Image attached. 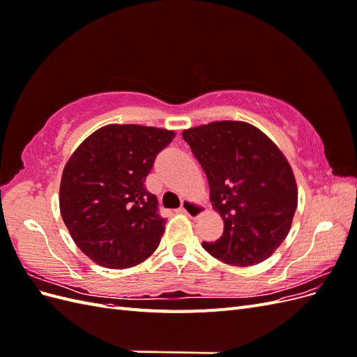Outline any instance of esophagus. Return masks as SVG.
<instances>
[{"instance_id": "34e87169", "label": "esophagus", "mask_w": 357, "mask_h": 357, "mask_svg": "<svg viewBox=\"0 0 357 357\" xmlns=\"http://www.w3.org/2000/svg\"><path fill=\"white\" fill-rule=\"evenodd\" d=\"M204 207L201 204L195 202V201H190V199H185L181 202V207H180V213L189 215L192 219H197L202 214Z\"/></svg>"}]
</instances>
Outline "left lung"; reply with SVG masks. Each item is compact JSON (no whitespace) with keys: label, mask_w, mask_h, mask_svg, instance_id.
Returning a JSON list of instances; mask_svg holds the SVG:
<instances>
[{"label":"left lung","mask_w":357,"mask_h":357,"mask_svg":"<svg viewBox=\"0 0 357 357\" xmlns=\"http://www.w3.org/2000/svg\"><path fill=\"white\" fill-rule=\"evenodd\" d=\"M222 215L219 240L202 247L234 266L264 262L290 231L298 189L289 162L257 128L244 122H213L183 132Z\"/></svg>","instance_id":"obj_1"}]
</instances>
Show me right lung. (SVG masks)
<instances>
[{"mask_svg": "<svg viewBox=\"0 0 357 357\" xmlns=\"http://www.w3.org/2000/svg\"><path fill=\"white\" fill-rule=\"evenodd\" d=\"M174 138L167 129L109 125L88 137L62 172L59 207L74 243L95 264L135 266L165 229L158 198L144 181Z\"/></svg>", "mask_w": 357, "mask_h": 357, "instance_id": "right-lung-1", "label": "right lung"}]
</instances>
